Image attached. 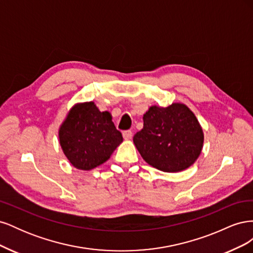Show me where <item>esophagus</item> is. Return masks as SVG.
Wrapping results in <instances>:
<instances>
[{
	"label": "esophagus",
	"mask_w": 253,
	"mask_h": 253,
	"mask_svg": "<svg viewBox=\"0 0 253 253\" xmlns=\"http://www.w3.org/2000/svg\"><path fill=\"white\" fill-rule=\"evenodd\" d=\"M122 135H124V138L125 139H126V140H129V139H132V137H133V133H132V131H125L124 133H122Z\"/></svg>",
	"instance_id": "esophagus-1"
}]
</instances>
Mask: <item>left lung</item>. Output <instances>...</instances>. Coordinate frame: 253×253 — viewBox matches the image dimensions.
Masks as SVG:
<instances>
[{
    "label": "left lung",
    "mask_w": 253,
    "mask_h": 253,
    "mask_svg": "<svg viewBox=\"0 0 253 253\" xmlns=\"http://www.w3.org/2000/svg\"><path fill=\"white\" fill-rule=\"evenodd\" d=\"M133 141L150 166L164 172H180L200 156L204 133L187 105H153L143 115V128L134 135Z\"/></svg>",
    "instance_id": "left-lung-1"
}]
</instances>
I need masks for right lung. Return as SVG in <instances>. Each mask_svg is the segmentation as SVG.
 I'll return each mask as SVG.
<instances>
[{
  "mask_svg": "<svg viewBox=\"0 0 253 253\" xmlns=\"http://www.w3.org/2000/svg\"><path fill=\"white\" fill-rule=\"evenodd\" d=\"M63 153L77 169L91 170L108 160L122 142L109 112H100L94 102L74 105L59 128Z\"/></svg>",
  "mask_w": 253,
  "mask_h": 253,
  "instance_id": "1",
  "label": "right lung"
}]
</instances>
